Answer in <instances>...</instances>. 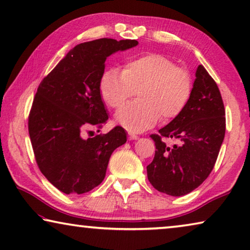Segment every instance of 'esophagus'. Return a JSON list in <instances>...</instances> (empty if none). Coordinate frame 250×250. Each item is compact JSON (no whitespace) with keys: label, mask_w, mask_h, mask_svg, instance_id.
I'll return each mask as SVG.
<instances>
[{"label":"esophagus","mask_w":250,"mask_h":250,"mask_svg":"<svg viewBox=\"0 0 250 250\" xmlns=\"http://www.w3.org/2000/svg\"><path fill=\"white\" fill-rule=\"evenodd\" d=\"M129 139L130 140H137L138 139V136L135 135L133 132H129Z\"/></svg>","instance_id":"34e87169"}]
</instances>
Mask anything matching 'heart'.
Instances as JSON below:
<instances>
[{
  "label": "heart",
  "instance_id": "b5f03b06",
  "mask_svg": "<svg viewBox=\"0 0 250 250\" xmlns=\"http://www.w3.org/2000/svg\"><path fill=\"white\" fill-rule=\"evenodd\" d=\"M115 122L131 132H141L162 119L178 117L188 105L193 91L191 74L159 54H147L126 62L122 72L106 70L100 80V94L107 106L117 109Z\"/></svg>",
  "mask_w": 250,
  "mask_h": 250
}]
</instances>
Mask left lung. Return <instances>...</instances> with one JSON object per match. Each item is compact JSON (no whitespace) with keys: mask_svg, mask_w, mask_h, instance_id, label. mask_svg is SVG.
<instances>
[{"mask_svg":"<svg viewBox=\"0 0 250 250\" xmlns=\"http://www.w3.org/2000/svg\"><path fill=\"white\" fill-rule=\"evenodd\" d=\"M191 99L178 117L150 135L156 151L147 166L150 184L162 193L182 196L207 180L217 162L226 132V111L219 87L202 65L197 67ZM163 137L180 140L167 147Z\"/></svg>","mask_w":250,"mask_h":250,"instance_id":"1","label":"left lung"}]
</instances>
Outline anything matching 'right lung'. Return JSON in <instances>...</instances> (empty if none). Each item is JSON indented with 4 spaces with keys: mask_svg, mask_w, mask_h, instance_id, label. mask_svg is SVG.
Wrapping results in <instances>:
<instances>
[{
    "mask_svg": "<svg viewBox=\"0 0 250 250\" xmlns=\"http://www.w3.org/2000/svg\"><path fill=\"white\" fill-rule=\"evenodd\" d=\"M137 44L109 38L77 44L37 89L29 113L30 140L40 172L65 194H83L101 184L114 149L126 141L120 125L87 139L83 133L102 128L109 119L100 94L105 59Z\"/></svg>",
    "mask_w": 250,
    "mask_h": 250,
    "instance_id": "1",
    "label": "right lung"
}]
</instances>
